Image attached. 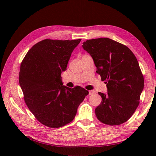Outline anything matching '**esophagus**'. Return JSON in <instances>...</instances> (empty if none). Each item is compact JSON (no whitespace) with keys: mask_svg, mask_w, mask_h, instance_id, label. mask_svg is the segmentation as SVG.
I'll list each match as a JSON object with an SVG mask.
<instances>
[{"mask_svg":"<svg viewBox=\"0 0 156 156\" xmlns=\"http://www.w3.org/2000/svg\"><path fill=\"white\" fill-rule=\"evenodd\" d=\"M95 93V91L94 90H92V91H89V94L90 95H92L93 94Z\"/></svg>","mask_w":156,"mask_h":156,"instance_id":"1","label":"esophagus"}]
</instances>
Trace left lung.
<instances>
[{
    "mask_svg": "<svg viewBox=\"0 0 156 156\" xmlns=\"http://www.w3.org/2000/svg\"><path fill=\"white\" fill-rule=\"evenodd\" d=\"M83 44L107 87V94L98 93L102 101L95 109L98 119L108 125L125 123L137 108L144 87L135 55L127 46L107 37L89 39Z\"/></svg>",
    "mask_w": 156,
    "mask_h": 156,
    "instance_id": "8db88e82",
    "label": "left lung"
}]
</instances>
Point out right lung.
<instances>
[{"instance_id":"right-lung-1","label":"right lung","mask_w":156,"mask_h":156,"mask_svg":"<svg viewBox=\"0 0 156 156\" xmlns=\"http://www.w3.org/2000/svg\"><path fill=\"white\" fill-rule=\"evenodd\" d=\"M81 40L44 39L34 44L21 63L19 83L25 103L36 119L48 127L59 128L71 122L89 94L80 86H63L61 78Z\"/></svg>"}]
</instances>
